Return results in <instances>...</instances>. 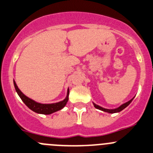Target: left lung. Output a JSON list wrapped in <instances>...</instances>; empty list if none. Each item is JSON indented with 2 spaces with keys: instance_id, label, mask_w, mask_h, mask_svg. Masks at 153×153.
<instances>
[{
  "instance_id": "1",
  "label": "left lung",
  "mask_w": 153,
  "mask_h": 153,
  "mask_svg": "<svg viewBox=\"0 0 153 153\" xmlns=\"http://www.w3.org/2000/svg\"><path fill=\"white\" fill-rule=\"evenodd\" d=\"M133 99H134V97H133V98H132V99H131L129 101H128V102H126V103H125V104H122V105L120 106V107H118V108L110 109H110L103 108V107H100V106L97 105V104H94V103H93V104H94V107H95V108L98 109V110H102V111H104V112H107V113H119V112H120V111H122V110H124V109L126 108V107H127L128 106L129 104H131V101H133Z\"/></svg>"
}]
</instances>
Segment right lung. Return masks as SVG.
Instances as JSON below:
<instances>
[{
    "label": "right lung",
    "mask_w": 153,
    "mask_h": 153,
    "mask_svg": "<svg viewBox=\"0 0 153 153\" xmlns=\"http://www.w3.org/2000/svg\"><path fill=\"white\" fill-rule=\"evenodd\" d=\"M14 86H15L16 91L17 94L20 97L22 101L25 103L26 106L28 107L29 109L32 110V111L35 112L37 113H40V114H45L49 115L51 113H53L56 111L62 110V108L65 107L67 104V102L68 101V96H69V88L68 89V92H67V96L63 101H60L58 103H53V104H40V103H37L34 101V100L30 99L28 97L25 95L21 90L18 88L16 83L15 81L13 80Z\"/></svg>",
    "instance_id": "add662e5"
}]
</instances>
